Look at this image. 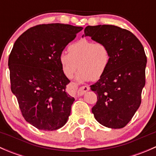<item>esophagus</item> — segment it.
<instances>
[{
  "instance_id": "esophagus-1",
  "label": "esophagus",
  "mask_w": 156,
  "mask_h": 156,
  "mask_svg": "<svg viewBox=\"0 0 156 156\" xmlns=\"http://www.w3.org/2000/svg\"><path fill=\"white\" fill-rule=\"evenodd\" d=\"M69 90L70 92L74 93L75 96L77 97H81L85 94L87 91L90 90V87L88 85L81 86V87H78V84L75 82H71L69 84Z\"/></svg>"
}]
</instances>
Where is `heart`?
Wrapping results in <instances>:
<instances>
[{
    "label": "heart",
    "instance_id": "heart-1",
    "mask_svg": "<svg viewBox=\"0 0 156 156\" xmlns=\"http://www.w3.org/2000/svg\"><path fill=\"white\" fill-rule=\"evenodd\" d=\"M69 53L59 57L65 75L72 78L77 71L79 81H97L106 73L111 62V53L107 45L81 38L68 47Z\"/></svg>",
    "mask_w": 156,
    "mask_h": 156
}]
</instances>
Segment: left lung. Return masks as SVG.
<instances>
[{"label":"left lung","instance_id":"obj_1","mask_svg":"<svg viewBox=\"0 0 156 156\" xmlns=\"http://www.w3.org/2000/svg\"><path fill=\"white\" fill-rule=\"evenodd\" d=\"M84 36L107 45L111 53L107 71L90 86L97 96L92 112L103 126L122 128L140 106L146 84L144 47L130 31L112 25L88 26L84 29Z\"/></svg>","mask_w":156,"mask_h":156}]
</instances>
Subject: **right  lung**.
I'll return each instance as SVG.
<instances>
[{"label":"right lung","mask_w":156,"mask_h":156,"mask_svg":"<svg viewBox=\"0 0 156 156\" xmlns=\"http://www.w3.org/2000/svg\"><path fill=\"white\" fill-rule=\"evenodd\" d=\"M82 27L51 23L33 26L14 43L9 56L10 88L26 122L54 130L66 123L74 97L59 57Z\"/></svg>","instance_id":"obj_1"}]
</instances>
